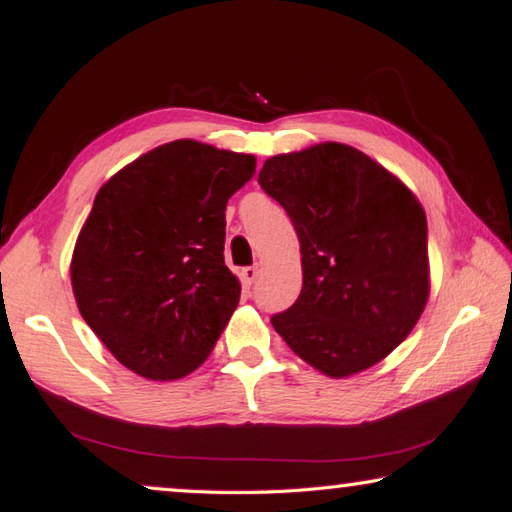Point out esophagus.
Segmentation results:
<instances>
[{
  "mask_svg": "<svg viewBox=\"0 0 512 512\" xmlns=\"http://www.w3.org/2000/svg\"><path fill=\"white\" fill-rule=\"evenodd\" d=\"M257 275H259V268H257V266H246V268L242 270V277H244L246 284H253L255 279H257Z\"/></svg>",
  "mask_w": 512,
  "mask_h": 512,
  "instance_id": "esophagus-1",
  "label": "esophagus"
}]
</instances>
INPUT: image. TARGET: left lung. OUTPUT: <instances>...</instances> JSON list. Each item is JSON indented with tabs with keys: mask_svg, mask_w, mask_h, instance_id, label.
Segmentation results:
<instances>
[{
	"mask_svg": "<svg viewBox=\"0 0 512 512\" xmlns=\"http://www.w3.org/2000/svg\"><path fill=\"white\" fill-rule=\"evenodd\" d=\"M259 184L293 222L304 286L275 330L293 353L344 379L382 362L430 293L426 213L410 188L353 146L275 155Z\"/></svg>",
	"mask_w": 512,
	"mask_h": 512,
	"instance_id": "1",
	"label": "left lung"
}]
</instances>
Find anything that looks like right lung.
<instances>
[{
	"instance_id": "right-lung-1",
	"label": "right lung",
	"mask_w": 512,
	"mask_h": 512,
	"mask_svg": "<svg viewBox=\"0 0 512 512\" xmlns=\"http://www.w3.org/2000/svg\"><path fill=\"white\" fill-rule=\"evenodd\" d=\"M255 157L177 139L95 195L70 259L79 313L119 364L153 382L206 362L239 304L224 264L226 204Z\"/></svg>"
}]
</instances>
